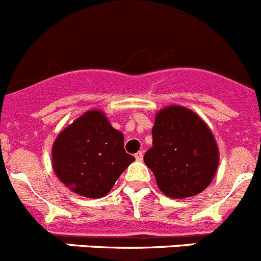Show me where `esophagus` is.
I'll use <instances>...</instances> for the list:
<instances>
[{"instance_id": "esophagus-1", "label": "esophagus", "mask_w": 261, "mask_h": 261, "mask_svg": "<svg viewBox=\"0 0 261 261\" xmlns=\"http://www.w3.org/2000/svg\"><path fill=\"white\" fill-rule=\"evenodd\" d=\"M135 158H136V160H137V161H142L143 160V152H142V151H138V152L135 155Z\"/></svg>"}]
</instances>
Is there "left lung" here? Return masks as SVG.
I'll use <instances>...</instances> for the list:
<instances>
[{
	"instance_id": "obj_1",
	"label": "left lung",
	"mask_w": 261,
	"mask_h": 261,
	"mask_svg": "<svg viewBox=\"0 0 261 261\" xmlns=\"http://www.w3.org/2000/svg\"><path fill=\"white\" fill-rule=\"evenodd\" d=\"M143 161L164 195L186 198L198 195L212 183L219 150L210 128L197 114L173 105L156 114L152 147L146 151Z\"/></svg>"
}]
</instances>
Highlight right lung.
<instances>
[{
  "instance_id": "1",
  "label": "right lung",
  "mask_w": 261,
  "mask_h": 261,
  "mask_svg": "<svg viewBox=\"0 0 261 261\" xmlns=\"http://www.w3.org/2000/svg\"><path fill=\"white\" fill-rule=\"evenodd\" d=\"M135 161L124 150V137L105 114L89 110L66 126L52 146V168L74 193L103 197Z\"/></svg>"
}]
</instances>
